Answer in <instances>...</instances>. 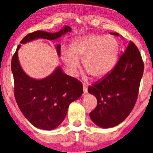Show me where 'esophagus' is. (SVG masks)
I'll use <instances>...</instances> for the list:
<instances>
[{
    "mask_svg": "<svg viewBox=\"0 0 153 153\" xmlns=\"http://www.w3.org/2000/svg\"><path fill=\"white\" fill-rule=\"evenodd\" d=\"M83 88H84V95L88 93V86L86 84H83Z\"/></svg>",
    "mask_w": 153,
    "mask_h": 153,
    "instance_id": "obj_1",
    "label": "esophagus"
}]
</instances>
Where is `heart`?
<instances>
[{
    "instance_id": "obj_1",
    "label": "heart",
    "mask_w": 153,
    "mask_h": 153,
    "mask_svg": "<svg viewBox=\"0 0 153 153\" xmlns=\"http://www.w3.org/2000/svg\"><path fill=\"white\" fill-rule=\"evenodd\" d=\"M120 45L113 35H91L78 38L63 48L62 58L69 73L76 74L82 59L83 69L93 79H101L113 70L118 62Z\"/></svg>"
}]
</instances>
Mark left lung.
Here are the masks:
<instances>
[{
    "label": "left lung",
    "mask_w": 153,
    "mask_h": 153,
    "mask_svg": "<svg viewBox=\"0 0 153 153\" xmlns=\"http://www.w3.org/2000/svg\"><path fill=\"white\" fill-rule=\"evenodd\" d=\"M111 34L119 35L117 32ZM143 72L140 52L134 42H129L113 70L88 88L97 100V106L89 114L97 126H116L129 116L136 103Z\"/></svg>",
    "instance_id": "obj_1"
}]
</instances>
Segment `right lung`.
<instances>
[{
	"instance_id": "obj_1",
	"label": "right lung",
	"mask_w": 153,
	"mask_h": 153,
	"mask_svg": "<svg viewBox=\"0 0 153 153\" xmlns=\"http://www.w3.org/2000/svg\"><path fill=\"white\" fill-rule=\"evenodd\" d=\"M65 26L54 33L37 30L26 35L20 43L33 40L57 41L62 35L71 32ZM19 45L12 59V72L14 77V92L17 105L24 117L36 128L45 130L56 129L65 118L71 102L78 100L83 93L81 82L66 75L60 66L51 75L42 79H35L22 69L18 58ZM57 55H61V45L55 46Z\"/></svg>"
}]
</instances>
